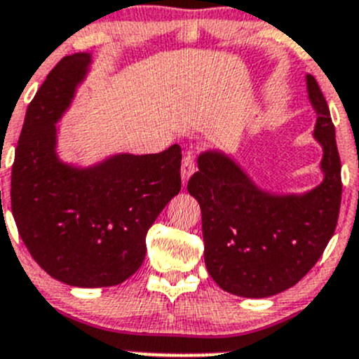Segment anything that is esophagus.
Segmentation results:
<instances>
[{"mask_svg": "<svg viewBox=\"0 0 359 359\" xmlns=\"http://www.w3.org/2000/svg\"><path fill=\"white\" fill-rule=\"evenodd\" d=\"M195 172V152L194 150H187L183 156V164H181V180L183 184L190 180V176Z\"/></svg>", "mask_w": 359, "mask_h": 359, "instance_id": "esophagus-1", "label": "esophagus"}]
</instances>
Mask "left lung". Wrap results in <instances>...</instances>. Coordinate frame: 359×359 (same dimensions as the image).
Segmentation results:
<instances>
[{
    "label": "left lung",
    "mask_w": 359,
    "mask_h": 359,
    "mask_svg": "<svg viewBox=\"0 0 359 359\" xmlns=\"http://www.w3.org/2000/svg\"><path fill=\"white\" fill-rule=\"evenodd\" d=\"M306 86L318 114L313 135L323 147L320 187L303 196L269 195L221 152L202 154L188 181L202 209L207 271L243 298H267L299 283L337 226L342 181L334 123L317 80L308 75Z\"/></svg>",
    "instance_id": "obj_1"
}]
</instances>
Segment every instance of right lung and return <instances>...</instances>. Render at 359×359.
I'll use <instances>...</instances> for the list:
<instances>
[{
    "mask_svg": "<svg viewBox=\"0 0 359 359\" xmlns=\"http://www.w3.org/2000/svg\"><path fill=\"white\" fill-rule=\"evenodd\" d=\"M90 55L65 56L27 109L11 165V212L34 260L76 287L116 286L138 271L145 236L181 190V147L121 154L90 169L60 163L56 125Z\"/></svg>",
    "mask_w": 359,
    "mask_h": 359,
    "instance_id": "1",
    "label": "right lung"
}]
</instances>
